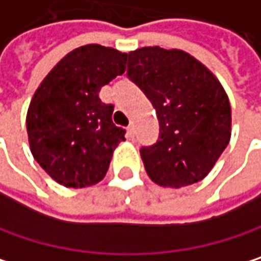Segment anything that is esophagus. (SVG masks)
<instances>
[{
  "instance_id": "obj_1",
  "label": "esophagus",
  "mask_w": 261,
  "mask_h": 261,
  "mask_svg": "<svg viewBox=\"0 0 261 261\" xmlns=\"http://www.w3.org/2000/svg\"><path fill=\"white\" fill-rule=\"evenodd\" d=\"M126 136H128V138H133V136H135V126H133V125L126 126Z\"/></svg>"
}]
</instances>
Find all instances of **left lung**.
Here are the masks:
<instances>
[{"label":"left lung","mask_w":261,"mask_h":261,"mask_svg":"<svg viewBox=\"0 0 261 261\" xmlns=\"http://www.w3.org/2000/svg\"><path fill=\"white\" fill-rule=\"evenodd\" d=\"M126 73L161 125L159 141L141 150L150 179L170 188L205 179L231 139V105L220 81L190 53L158 45L129 51Z\"/></svg>","instance_id":"left-lung-1"}]
</instances>
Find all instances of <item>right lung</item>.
<instances>
[{
  "instance_id": "add662e5",
  "label": "right lung",
  "mask_w": 261,
  "mask_h": 261,
  "mask_svg": "<svg viewBox=\"0 0 261 261\" xmlns=\"http://www.w3.org/2000/svg\"><path fill=\"white\" fill-rule=\"evenodd\" d=\"M126 53L99 44L67 53L42 79L27 110L30 151L59 185L85 188L103 179L125 129L114 107L99 99L103 85L125 71Z\"/></svg>"
}]
</instances>
